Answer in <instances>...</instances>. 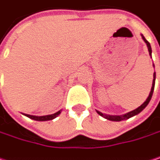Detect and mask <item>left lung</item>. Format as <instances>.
<instances>
[{
    "instance_id": "8db88e82",
    "label": "left lung",
    "mask_w": 160,
    "mask_h": 160,
    "mask_svg": "<svg viewBox=\"0 0 160 160\" xmlns=\"http://www.w3.org/2000/svg\"><path fill=\"white\" fill-rule=\"evenodd\" d=\"M142 40L145 42V43H146V45H147V48H148V51H149V55H150L151 58H152V49H151V45H150L149 42L144 38L143 35H142ZM154 67H155V66H154ZM153 76H154V79H153L152 88H151V91H150V93H149V96L147 97L146 101H145L141 106H139L138 108H136L135 110L130 111V112H128V113H127V114H125V115H122V116H110V115H105V114H102V113H101V112H99V111H97V113H98L101 117L104 118L105 119L111 120V121H121V120L128 119V118H132V117H134V116L140 114V113L147 106V104L149 103V102H150V100H151V98H152V95H153V92H154V88H155L156 72H154V75H153Z\"/></svg>"
}]
</instances>
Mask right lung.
Segmentation results:
<instances>
[{"instance_id": "right-lung-1", "label": "right lung", "mask_w": 160, "mask_h": 160, "mask_svg": "<svg viewBox=\"0 0 160 160\" xmlns=\"http://www.w3.org/2000/svg\"><path fill=\"white\" fill-rule=\"evenodd\" d=\"M60 112H61V110H60V111H58V112H57V113H55V114H53V115L42 116V117L31 116V115H26V114H23V115H24V116H26V117H28V118H31V119L36 120V121H47V120H52V119H54V118H56L60 114Z\"/></svg>"}]
</instances>
